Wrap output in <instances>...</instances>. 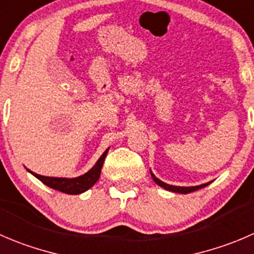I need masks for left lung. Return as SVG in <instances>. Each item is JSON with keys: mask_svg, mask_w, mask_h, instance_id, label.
<instances>
[{"mask_svg": "<svg viewBox=\"0 0 254 254\" xmlns=\"http://www.w3.org/2000/svg\"><path fill=\"white\" fill-rule=\"evenodd\" d=\"M150 174H151L152 180H154V181L156 182V184L159 185V186H161L162 189L167 190V191H172V192H177V193H190V192H193V191H197V190L202 189V187H206V186H207V185L211 184V182H207V184L198 185V186H190V187L172 186V185H167V184H165V182H162L161 180L157 179V177L155 176V175L152 174L151 171H150Z\"/></svg>", "mask_w": 254, "mask_h": 254, "instance_id": "obj_1", "label": "left lung"}]
</instances>
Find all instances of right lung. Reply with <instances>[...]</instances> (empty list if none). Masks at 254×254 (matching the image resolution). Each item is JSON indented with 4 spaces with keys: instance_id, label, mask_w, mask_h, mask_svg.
<instances>
[{
    "instance_id": "add662e5",
    "label": "right lung",
    "mask_w": 254,
    "mask_h": 254,
    "mask_svg": "<svg viewBox=\"0 0 254 254\" xmlns=\"http://www.w3.org/2000/svg\"><path fill=\"white\" fill-rule=\"evenodd\" d=\"M107 149L104 151V154L99 157V160L97 161V164L87 172V174L82 175V176L74 177V179H65V177H49V176H42V175L34 174L31 172L33 176H36L39 181L43 182L44 185H47L48 187L54 190H58L61 192L68 193V195H79V193L85 192L87 190H89L95 182L98 181V179L100 177V171H102L103 162H104L105 156L108 154Z\"/></svg>"
}]
</instances>
